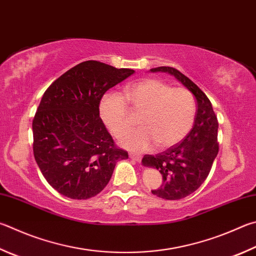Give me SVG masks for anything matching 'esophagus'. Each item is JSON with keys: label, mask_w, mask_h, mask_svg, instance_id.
Listing matches in <instances>:
<instances>
[{"label": "esophagus", "mask_w": 256, "mask_h": 256, "mask_svg": "<svg viewBox=\"0 0 256 256\" xmlns=\"http://www.w3.org/2000/svg\"><path fill=\"white\" fill-rule=\"evenodd\" d=\"M130 158L133 160H136V162L141 161V156L140 154H136V153H130Z\"/></svg>", "instance_id": "34e87169"}]
</instances>
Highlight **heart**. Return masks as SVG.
<instances>
[{
	"label": "heart",
	"instance_id": "obj_1",
	"mask_svg": "<svg viewBox=\"0 0 256 256\" xmlns=\"http://www.w3.org/2000/svg\"><path fill=\"white\" fill-rule=\"evenodd\" d=\"M126 105L132 112L141 113V128L122 141L134 150H146L152 143L156 148L174 146L187 136L196 114V102L187 88L146 78L128 85L122 97L108 94L102 100L100 116L115 138H122L132 126Z\"/></svg>",
	"mask_w": 256,
	"mask_h": 256
}]
</instances>
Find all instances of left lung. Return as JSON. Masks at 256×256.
<instances>
[{
  "label": "left lung",
  "mask_w": 256,
  "mask_h": 256,
  "mask_svg": "<svg viewBox=\"0 0 256 256\" xmlns=\"http://www.w3.org/2000/svg\"><path fill=\"white\" fill-rule=\"evenodd\" d=\"M150 70L174 75L197 100L194 128L187 136L166 151L156 156L146 154L142 159L144 166H153L162 174L161 187L152 190V194L168 200H179L196 192L210 172L220 150L217 116L205 92L178 69L164 66Z\"/></svg>",
  "instance_id": "8db88e82"
}]
</instances>
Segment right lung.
Instances as JSON below:
<instances>
[{
    "instance_id": "obj_1",
    "label": "right lung",
    "mask_w": 256,
    "mask_h": 256,
    "mask_svg": "<svg viewBox=\"0 0 256 256\" xmlns=\"http://www.w3.org/2000/svg\"><path fill=\"white\" fill-rule=\"evenodd\" d=\"M134 74L87 60L56 80L41 98L34 118V156L54 189L72 199L96 196L108 184L116 162L128 159L100 118L110 88Z\"/></svg>"
}]
</instances>
